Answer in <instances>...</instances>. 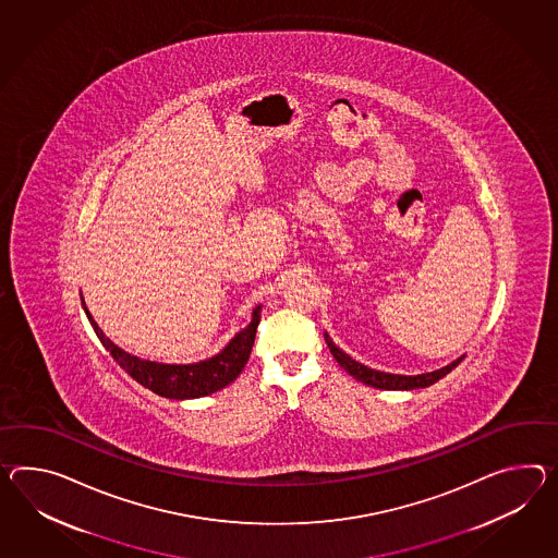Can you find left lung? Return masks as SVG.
I'll list each match as a JSON object with an SVG mask.
<instances>
[{
    "label": "left lung",
    "mask_w": 558,
    "mask_h": 558,
    "mask_svg": "<svg viewBox=\"0 0 558 558\" xmlns=\"http://www.w3.org/2000/svg\"><path fill=\"white\" fill-rule=\"evenodd\" d=\"M325 340H327L330 353L337 359V363H339L340 367L344 368L353 379L361 380V383H365L368 387H375V389H385V391H413V389L429 387V385H434L435 380L444 379L451 368H456L462 363L463 359V356H460V359H456L453 363H449L446 367L437 368V371H432V373H422V375H395V373H383V371L368 368L367 365L354 361L353 356H349L344 351H340L339 347L328 337V332H325Z\"/></svg>",
    "instance_id": "obj_1"
}]
</instances>
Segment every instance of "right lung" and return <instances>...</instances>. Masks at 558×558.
Returning <instances> with one entry per match:
<instances>
[{"instance_id": "obj_1", "label": "right lung", "mask_w": 558, "mask_h": 558, "mask_svg": "<svg viewBox=\"0 0 558 558\" xmlns=\"http://www.w3.org/2000/svg\"><path fill=\"white\" fill-rule=\"evenodd\" d=\"M81 300L82 308L95 328L96 337L100 339L102 347L112 354V359L136 383H141L153 393L161 395L167 399H178V401L216 393L226 385H230L231 380L238 379V375L242 373V368L245 367L250 353H252L256 328L259 325V313H262V304H259L252 311L250 325L242 328L218 354L199 361V363H191V365H165V363L138 359L135 354H129L121 347H117L96 325L93 314L88 313V308L84 304L82 294Z\"/></svg>"}]
</instances>
